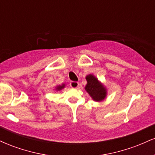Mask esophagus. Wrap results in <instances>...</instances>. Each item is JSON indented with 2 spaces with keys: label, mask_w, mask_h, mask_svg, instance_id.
Instances as JSON below:
<instances>
[{
  "label": "esophagus",
  "mask_w": 155,
  "mask_h": 155,
  "mask_svg": "<svg viewBox=\"0 0 155 155\" xmlns=\"http://www.w3.org/2000/svg\"><path fill=\"white\" fill-rule=\"evenodd\" d=\"M79 82H77V81H71V82L70 83V86L72 88H74V89H76L79 87Z\"/></svg>",
  "instance_id": "obj_1"
}]
</instances>
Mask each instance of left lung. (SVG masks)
Here are the masks:
<instances>
[{
  "label": "left lung",
  "instance_id": "8db88e82",
  "mask_svg": "<svg viewBox=\"0 0 155 155\" xmlns=\"http://www.w3.org/2000/svg\"><path fill=\"white\" fill-rule=\"evenodd\" d=\"M86 80L87 84L85 86V90L88 92L92 100L97 102L104 101L107 95V90L104 85L92 74L87 76Z\"/></svg>",
  "mask_w": 155,
  "mask_h": 155
}]
</instances>
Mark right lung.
Returning <instances> with one entry per match:
<instances>
[{
    "instance_id": "1",
    "label": "right lung",
    "mask_w": 155,
    "mask_h": 155,
    "mask_svg": "<svg viewBox=\"0 0 155 155\" xmlns=\"http://www.w3.org/2000/svg\"><path fill=\"white\" fill-rule=\"evenodd\" d=\"M64 87H65V84H63L62 85H58V86L56 87V90L57 91H58V90H61L62 89H63Z\"/></svg>"
}]
</instances>
